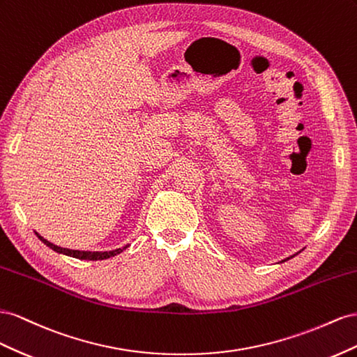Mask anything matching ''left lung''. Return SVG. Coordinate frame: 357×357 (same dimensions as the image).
<instances>
[{
  "label": "left lung",
  "mask_w": 357,
  "mask_h": 357,
  "mask_svg": "<svg viewBox=\"0 0 357 357\" xmlns=\"http://www.w3.org/2000/svg\"><path fill=\"white\" fill-rule=\"evenodd\" d=\"M291 257H293V256H291ZM291 257H287V259H286V260H289V259H291ZM286 260H282V261H286Z\"/></svg>",
  "instance_id": "left-lung-1"
}]
</instances>
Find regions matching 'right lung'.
<instances>
[{
    "mask_svg": "<svg viewBox=\"0 0 357 357\" xmlns=\"http://www.w3.org/2000/svg\"><path fill=\"white\" fill-rule=\"evenodd\" d=\"M37 238L42 241L45 245H47L49 248H52L54 251L59 252V254H66V256H70V257H75V259H79V260H105V259H110V257H115L116 254L122 252L126 248H128V245L122 247V248H116L114 251H79V250H68V248H63V247H58V245H54L52 242L46 241L45 238H42L38 235V233L36 231Z\"/></svg>",
    "mask_w": 357,
    "mask_h": 357,
    "instance_id": "add662e5",
    "label": "right lung"
}]
</instances>
